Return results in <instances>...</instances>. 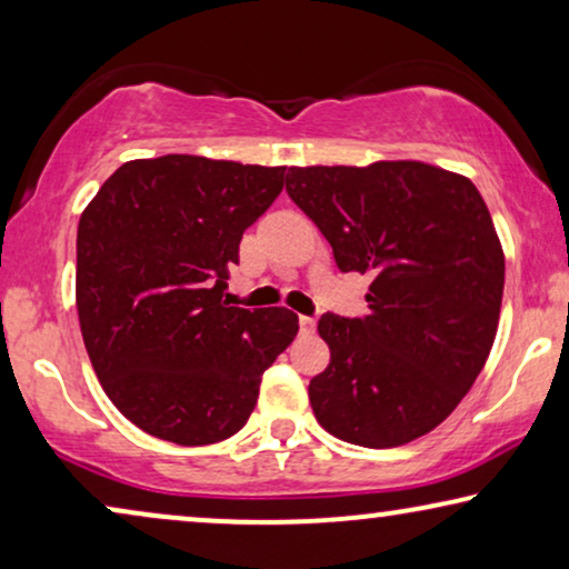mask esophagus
<instances>
[{"label": "esophagus", "mask_w": 569, "mask_h": 569, "mask_svg": "<svg viewBox=\"0 0 569 569\" xmlns=\"http://www.w3.org/2000/svg\"><path fill=\"white\" fill-rule=\"evenodd\" d=\"M300 331L313 333L316 331V318L313 316H300Z\"/></svg>", "instance_id": "obj_1"}]
</instances>
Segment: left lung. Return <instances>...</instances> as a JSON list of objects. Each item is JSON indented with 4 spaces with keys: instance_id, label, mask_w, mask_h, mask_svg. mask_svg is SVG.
I'll return each instance as SVG.
<instances>
[{
    "instance_id": "8db88e82",
    "label": "left lung",
    "mask_w": 569,
    "mask_h": 569,
    "mask_svg": "<svg viewBox=\"0 0 569 569\" xmlns=\"http://www.w3.org/2000/svg\"><path fill=\"white\" fill-rule=\"evenodd\" d=\"M287 193L341 271L372 274L370 313H323L331 362L308 386L326 432L396 448L435 430L485 368L505 256L469 178L417 160L290 168Z\"/></svg>"
}]
</instances>
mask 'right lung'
<instances>
[{"instance_id": "obj_1", "label": "right lung", "mask_w": 569, "mask_h": 569, "mask_svg": "<svg viewBox=\"0 0 569 569\" xmlns=\"http://www.w3.org/2000/svg\"><path fill=\"white\" fill-rule=\"evenodd\" d=\"M284 168L199 154L131 160L77 228V313L92 370L129 422L176 446L236 435L263 370L292 345L287 308L222 302L246 228Z\"/></svg>"}]
</instances>
